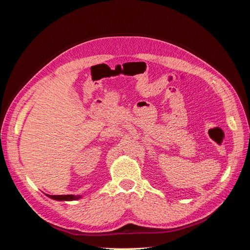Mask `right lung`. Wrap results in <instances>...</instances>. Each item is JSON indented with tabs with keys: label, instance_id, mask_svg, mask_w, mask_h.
<instances>
[{
	"label": "right lung",
	"instance_id": "1",
	"mask_svg": "<svg viewBox=\"0 0 250 250\" xmlns=\"http://www.w3.org/2000/svg\"><path fill=\"white\" fill-rule=\"evenodd\" d=\"M49 198L58 200V201H73V200H78L82 198L81 195H48L46 194Z\"/></svg>",
	"mask_w": 250,
	"mask_h": 250
}]
</instances>
